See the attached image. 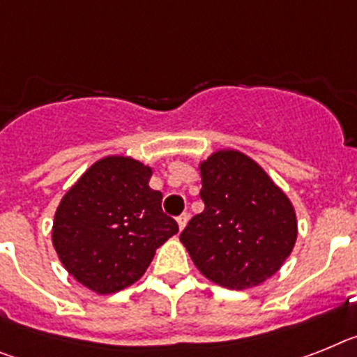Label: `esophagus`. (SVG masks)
I'll return each mask as SVG.
<instances>
[{
    "instance_id": "esophagus-1",
    "label": "esophagus",
    "mask_w": 357,
    "mask_h": 357,
    "mask_svg": "<svg viewBox=\"0 0 357 357\" xmlns=\"http://www.w3.org/2000/svg\"><path fill=\"white\" fill-rule=\"evenodd\" d=\"M188 222V213H181V215L178 217V226H179V230H183L185 226H187Z\"/></svg>"
}]
</instances>
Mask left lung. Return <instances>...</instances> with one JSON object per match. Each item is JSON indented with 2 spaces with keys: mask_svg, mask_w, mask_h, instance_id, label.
Returning a JSON list of instances; mask_svg holds the SVG:
<instances>
[{
  "mask_svg": "<svg viewBox=\"0 0 357 357\" xmlns=\"http://www.w3.org/2000/svg\"><path fill=\"white\" fill-rule=\"evenodd\" d=\"M204 210L179 235L201 275L228 289L271 278L293 252L298 221L293 203L262 167L235 149L199 163Z\"/></svg>",
  "mask_w": 357,
  "mask_h": 357,
  "instance_id": "obj_1",
  "label": "left lung"
}]
</instances>
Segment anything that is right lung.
<instances>
[{
	"instance_id": "add662e5",
	"label": "right lung",
	"mask_w": 357,
	"mask_h": 357,
	"mask_svg": "<svg viewBox=\"0 0 357 357\" xmlns=\"http://www.w3.org/2000/svg\"><path fill=\"white\" fill-rule=\"evenodd\" d=\"M153 167L113 154L95 161L59 203L52 244L79 284L113 294L144 277L154 253L178 222L161 210V192L149 187Z\"/></svg>"
}]
</instances>
